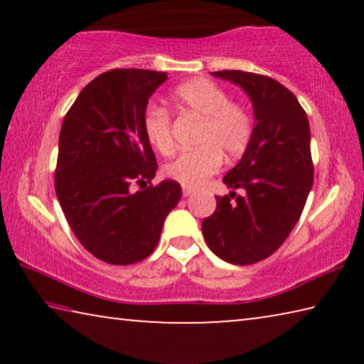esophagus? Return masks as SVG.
<instances>
[{
	"instance_id": "1",
	"label": "esophagus",
	"mask_w": 364,
	"mask_h": 364,
	"mask_svg": "<svg viewBox=\"0 0 364 364\" xmlns=\"http://www.w3.org/2000/svg\"><path fill=\"white\" fill-rule=\"evenodd\" d=\"M191 193H193V189H189V188H183V196H184V197L191 196Z\"/></svg>"
}]
</instances>
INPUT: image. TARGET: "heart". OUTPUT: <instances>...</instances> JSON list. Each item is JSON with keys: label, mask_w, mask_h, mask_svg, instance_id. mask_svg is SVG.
Wrapping results in <instances>:
<instances>
[{"label": "heart", "mask_w": 364, "mask_h": 364, "mask_svg": "<svg viewBox=\"0 0 364 364\" xmlns=\"http://www.w3.org/2000/svg\"><path fill=\"white\" fill-rule=\"evenodd\" d=\"M171 104L180 114L202 120L194 151L184 152L164 167V175L183 188H199L217 173L225 154L237 157L247 149L254 133L250 114L241 104L231 102L226 91L210 80L196 78L176 86ZM143 130L149 144L162 156L175 149L170 114L164 107L151 106L143 117Z\"/></svg>", "instance_id": "obj_1"}]
</instances>
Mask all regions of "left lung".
Listing matches in <instances>:
<instances>
[{
    "instance_id": "left-lung-1",
    "label": "left lung",
    "mask_w": 364,
    "mask_h": 364,
    "mask_svg": "<svg viewBox=\"0 0 364 364\" xmlns=\"http://www.w3.org/2000/svg\"><path fill=\"white\" fill-rule=\"evenodd\" d=\"M212 75L245 91L255 127L244 156L223 178L232 191L217 196V208L202 221V232L221 260L252 264L281 247L304 212L313 186L310 123L297 97L273 78L242 70ZM234 188L246 194L236 196Z\"/></svg>"
}]
</instances>
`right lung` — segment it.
<instances>
[{
  "mask_svg": "<svg viewBox=\"0 0 364 364\" xmlns=\"http://www.w3.org/2000/svg\"><path fill=\"white\" fill-rule=\"evenodd\" d=\"M165 80V72L144 69L104 72L82 90L60 128L54 176L60 208L80 244L110 264L149 257L181 199L173 180L130 191L156 176L143 117Z\"/></svg>",
  "mask_w": 364,
  "mask_h": 364,
  "instance_id": "1",
  "label": "right lung"
}]
</instances>
